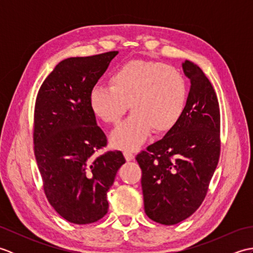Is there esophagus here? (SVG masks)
<instances>
[{
  "label": "esophagus",
  "instance_id": "1",
  "mask_svg": "<svg viewBox=\"0 0 253 253\" xmlns=\"http://www.w3.org/2000/svg\"><path fill=\"white\" fill-rule=\"evenodd\" d=\"M124 157H125V159L127 161H132L133 159H135V155H133V153L131 151H128V150H125V151H124Z\"/></svg>",
  "mask_w": 253,
  "mask_h": 253
}]
</instances>
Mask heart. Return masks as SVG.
<instances>
[{
  "mask_svg": "<svg viewBox=\"0 0 253 253\" xmlns=\"http://www.w3.org/2000/svg\"><path fill=\"white\" fill-rule=\"evenodd\" d=\"M188 84L178 69L159 62L132 61L117 69L110 84H95L90 107L102 121L117 124L131 106L132 114L111 133V142L132 150L155 133L168 132L184 115Z\"/></svg>",
  "mask_w": 253,
  "mask_h": 253,
  "instance_id": "heart-1",
  "label": "heart"
}]
</instances>
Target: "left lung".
<instances>
[{
    "label": "left lung",
    "instance_id": "obj_1",
    "mask_svg": "<svg viewBox=\"0 0 253 253\" xmlns=\"http://www.w3.org/2000/svg\"><path fill=\"white\" fill-rule=\"evenodd\" d=\"M190 90L184 115L168 133L139 153L144 212L152 221L174 225L201 206L221 152L217 96L201 68L182 63Z\"/></svg>",
    "mask_w": 253,
    "mask_h": 253
}]
</instances>
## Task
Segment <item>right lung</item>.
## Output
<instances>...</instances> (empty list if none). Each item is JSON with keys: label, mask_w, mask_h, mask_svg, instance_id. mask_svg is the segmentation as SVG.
I'll return each instance as SVG.
<instances>
[{"label": "right lung", "mask_w": 253, "mask_h": 253, "mask_svg": "<svg viewBox=\"0 0 253 253\" xmlns=\"http://www.w3.org/2000/svg\"><path fill=\"white\" fill-rule=\"evenodd\" d=\"M117 51L58 63L37 94L35 155L43 190L53 209L74 224H90L107 213L106 193L126 162L121 151H107L89 94Z\"/></svg>", "instance_id": "add662e5"}]
</instances>
